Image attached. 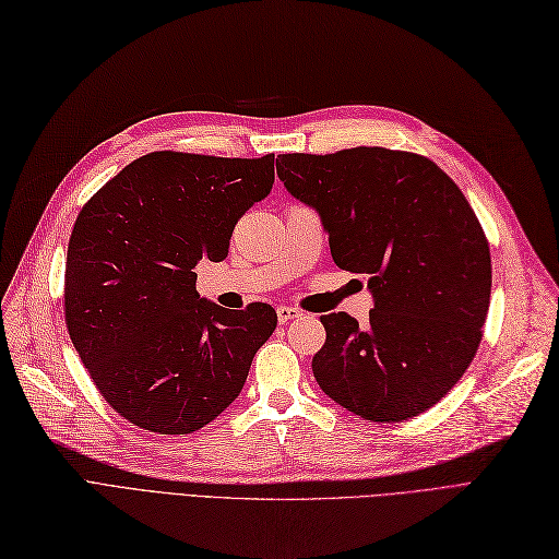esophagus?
Listing matches in <instances>:
<instances>
[{"label":"esophagus","instance_id":"esophagus-1","mask_svg":"<svg viewBox=\"0 0 559 559\" xmlns=\"http://www.w3.org/2000/svg\"><path fill=\"white\" fill-rule=\"evenodd\" d=\"M276 316H278L281 325H285V322H290V320H295V318H301V311L295 309V306H278Z\"/></svg>","mask_w":559,"mask_h":559}]
</instances>
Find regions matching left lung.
Returning <instances> with one entry per match:
<instances>
[{"label": "left lung", "mask_w": 559, "mask_h": 559, "mask_svg": "<svg viewBox=\"0 0 559 559\" xmlns=\"http://www.w3.org/2000/svg\"><path fill=\"white\" fill-rule=\"evenodd\" d=\"M283 186L318 211L336 266L367 274V325L322 316V392L355 416L400 423L453 390L490 309V246L462 190L429 157L378 146L287 153Z\"/></svg>", "instance_id": "1"}]
</instances>
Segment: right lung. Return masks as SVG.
I'll list each match as a JSON object with an SVG mask.
<instances>
[{"instance_id": "1", "label": "right lung", "mask_w": 559, "mask_h": 559, "mask_svg": "<svg viewBox=\"0 0 559 559\" xmlns=\"http://www.w3.org/2000/svg\"><path fill=\"white\" fill-rule=\"evenodd\" d=\"M272 186L274 153L155 151L81 209L67 250L64 320L90 378L124 420L192 435L239 397L276 311L200 299L192 269L227 258L234 225Z\"/></svg>"}]
</instances>
